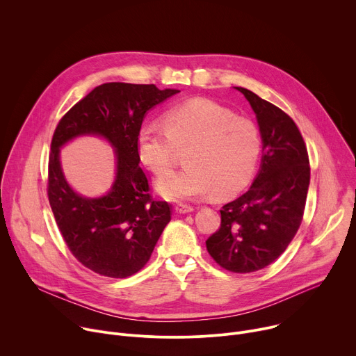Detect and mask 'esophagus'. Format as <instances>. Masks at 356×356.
<instances>
[{
  "label": "esophagus",
  "mask_w": 356,
  "mask_h": 356,
  "mask_svg": "<svg viewBox=\"0 0 356 356\" xmlns=\"http://www.w3.org/2000/svg\"><path fill=\"white\" fill-rule=\"evenodd\" d=\"M176 211L180 213V214H187V213H191L194 211V207L191 206H187V204H183V202H180V204H176Z\"/></svg>",
  "instance_id": "esophagus-1"
}]
</instances>
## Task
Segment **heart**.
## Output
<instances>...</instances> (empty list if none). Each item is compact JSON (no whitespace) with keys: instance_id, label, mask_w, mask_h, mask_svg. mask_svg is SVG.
<instances>
[{"instance_id":"b5f03b06","label":"heart","mask_w":356,"mask_h":356,"mask_svg":"<svg viewBox=\"0 0 356 356\" xmlns=\"http://www.w3.org/2000/svg\"><path fill=\"white\" fill-rule=\"evenodd\" d=\"M140 162L156 176L177 163L186 150L184 169L158 183L159 193L175 201L231 197L243 190L257 172L262 136L250 120L234 115L207 98H193L165 113L163 124H143L136 135Z\"/></svg>"}]
</instances>
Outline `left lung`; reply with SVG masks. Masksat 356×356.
Segmentation results:
<instances>
[{
    "label": "left lung",
    "instance_id": "8db88e82",
    "mask_svg": "<svg viewBox=\"0 0 356 356\" xmlns=\"http://www.w3.org/2000/svg\"><path fill=\"white\" fill-rule=\"evenodd\" d=\"M235 88L257 114L262 166L250 188L222 206L221 225L206 245L222 269L250 273L273 264L297 234L306 209L310 161L298 127L283 110L246 88Z\"/></svg>",
    "mask_w": 356,
    "mask_h": 356
}]
</instances>
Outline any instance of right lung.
Returning a JSON list of instances; mask_svg holds the SVG:
<instances>
[{
  "label": "right lung",
  "mask_w": 356,
  "mask_h": 356,
  "mask_svg": "<svg viewBox=\"0 0 356 356\" xmlns=\"http://www.w3.org/2000/svg\"><path fill=\"white\" fill-rule=\"evenodd\" d=\"M179 92L155 84L104 83L91 90L59 121L50 142L47 198L73 257L106 277L139 272L170 221L172 206L156 201L139 166L136 135L147 110ZM83 133L107 137L118 150V179L101 199H84L65 183L58 147Z\"/></svg>",
  "instance_id": "1"
}]
</instances>
